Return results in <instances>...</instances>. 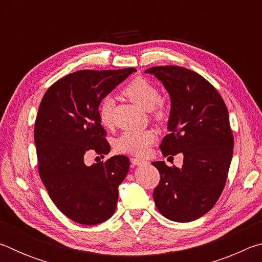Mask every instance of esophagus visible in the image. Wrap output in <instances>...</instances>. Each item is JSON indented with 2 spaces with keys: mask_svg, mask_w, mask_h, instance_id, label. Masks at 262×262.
I'll list each match as a JSON object with an SVG mask.
<instances>
[{
  "mask_svg": "<svg viewBox=\"0 0 262 262\" xmlns=\"http://www.w3.org/2000/svg\"><path fill=\"white\" fill-rule=\"evenodd\" d=\"M130 162L134 166H140V165H143V164L147 163V162L142 161V159H139V158H130Z\"/></svg>",
  "mask_w": 262,
  "mask_h": 262,
  "instance_id": "esophagus-1",
  "label": "esophagus"
}]
</instances>
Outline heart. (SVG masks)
<instances>
[{"label":"heart","instance_id":"b5f03b06","mask_svg":"<svg viewBox=\"0 0 262 262\" xmlns=\"http://www.w3.org/2000/svg\"><path fill=\"white\" fill-rule=\"evenodd\" d=\"M123 94L135 105L145 111L154 110L161 99V94L157 86L144 77L133 79L123 89ZM113 107L114 100L111 97H106L100 103L99 120L106 127H111L113 123ZM162 114L163 111H158V117H162ZM155 141H156V134L152 130H129L122 133L119 136L115 148L119 152L143 156Z\"/></svg>","mask_w":262,"mask_h":262}]
</instances>
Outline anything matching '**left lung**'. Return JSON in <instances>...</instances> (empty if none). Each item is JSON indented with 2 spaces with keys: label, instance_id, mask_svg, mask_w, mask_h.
I'll return each instance as SVG.
<instances>
[{
  "label": "left lung",
  "instance_id": "obj_1",
  "mask_svg": "<svg viewBox=\"0 0 262 262\" xmlns=\"http://www.w3.org/2000/svg\"><path fill=\"white\" fill-rule=\"evenodd\" d=\"M162 82L171 99L167 130L159 145L164 156L183 152V166L152 162L161 173L154 190L158 211L186 223L207 214L225 186L233 135L224 100L201 75L176 66L145 70Z\"/></svg>",
  "mask_w": 262,
  "mask_h": 262
}]
</instances>
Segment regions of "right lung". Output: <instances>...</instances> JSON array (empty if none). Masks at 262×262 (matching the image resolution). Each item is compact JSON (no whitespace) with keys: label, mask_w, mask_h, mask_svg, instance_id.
I'll return each mask as SVG.
<instances>
[{"label":"right lung","mask_w":262,"mask_h":262,"mask_svg":"<svg viewBox=\"0 0 262 262\" xmlns=\"http://www.w3.org/2000/svg\"><path fill=\"white\" fill-rule=\"evenodd\" d=\"M136 72L79 70L46 91L34 125L39 176L61 212L84 225L103 223L114 214L118 187L127 177L129 159L122 155L86 165L89 152L107 155L99 104Z\"/></svg>","instance_id":"add662e5"}]
</instances>
